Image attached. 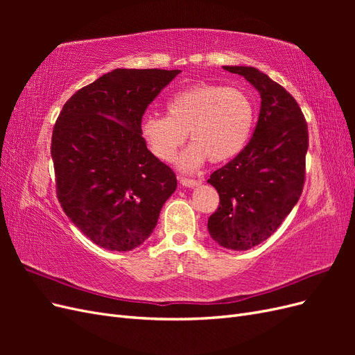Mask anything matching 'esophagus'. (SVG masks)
<instances>
[{
    "instance_id": "34e87169",
    "label": "esophagus",
    "mask_w": 355,
    "mask_h": 355,
    "mask_svg": "<svg viewBox=\"0 0 355 355\" xmlns=\"http://www.w3.org/2000/svg\"><path fill=\"white\" fill-rule=\"evenodd\" d=\"M180 184L182 187L185 188H197L201 185L200 180H194V179H187V178H180Z\"/></svg>"
}]
</instances>
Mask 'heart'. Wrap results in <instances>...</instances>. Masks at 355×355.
Segmentation results:
<instances>
[{
	"label": "heart",
	"mask_w": 355,
	"mask_h": 355,
	"mask_svg": "<svg viewBox=\"0 0 355 355\" xmlns=\"http://www.w3.org/2000/svg\"><path fill=\"white\" fill-rule=\"evenodd\" d=\"M166 112L145 116L141 135L151 153L168 163L188 133L192 144L176 161L184 171L200 168L207 158L223 163L239 155L254 120L253 103L244 92L206 83L175 93L166 103Z\"/></svg>",
	"instance_id": "obj_1"
}]
</instances>
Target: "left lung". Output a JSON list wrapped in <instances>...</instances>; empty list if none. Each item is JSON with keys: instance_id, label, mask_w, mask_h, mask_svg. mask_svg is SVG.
I'll return each instance as SVG.
<instances>
[{"instance_id": "1", "label": "left lung", "mask_w": 355, "mask_h": 355, "mask_svg": "<svg viewBox=\"0 0 355 355\" xmlns=\"http://www.w3.org/2000/svg\"><path fill=\"white\" fill-rule=\"evenodd\" d=\"M261 96L253 137L207 180L220 204L209 218L211 239L230 250H249L280 227L302 194L308 127L293 96L252 67H223Z\"/></svg>"}]
</instances>
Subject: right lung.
Returning a JSON list of instances; mask_svg holds the SVG:
<instances>
[{
	"mask_svg": "<svg viewBox=\"0 0 355 355\" xmlns=\"http://www.w3.org/2000/svg\"><path fill=\"white\" fill-rule=\"evenodd\" d=\"M179 69H114L71 96L51 136L58 198L85 237L111 252L141 245L173 194V170L141 135L148 105Z\"/></svg>",
	"mask_w": 355,
	"mask_h": 355,
	"instance_id": "add662e5",
	"label": "right lung"
}]
</instances>
